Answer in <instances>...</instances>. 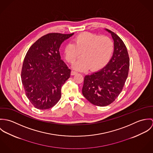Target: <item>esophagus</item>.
<instances>
[{"label":"esophagus","instance_id":"esophagus-1","mask_svg":"<svg viewBox=\"0 0 153 153\" xmlns=\"http://www.w3.org/2000/svg\"><path fill=\"white\" fill-rule=\"evenodd\" d=\"M78 74V72H76V71H71V75H76V74Z\"/></svg>","mask_w":153,"mask_h":153}]
</instances>
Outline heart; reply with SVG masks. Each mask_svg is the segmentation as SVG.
<instances>
[{"instance_id": "heart-1", "label": "heart", "mask_w": 153, "mask_h": 153, "mask_svg": "<svg viewBox=\"0 0 153 153\" xmlns=\"http://www.w3.org/2000/svg\"><path fill=\"white\" fill-rule=\"evenodd\" d=\"M114 51V44L107 36H101L89 32L77 35L73 43L66 45L64 55L66 60L74 64L79 57L82 58L74 65V68L79 71L98 70L106 65Z\"/></svg>"}]
</instances>
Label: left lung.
I'll use <instances>...</instances> for the list:
<instances>
[{"label": "left lung", "mask_w": 153, "mask_h": 153, "mask_svg": "<svg viewBox=\"0 0 153 153\" xmlns=\"http://www.w3.org/2000/svg\"><path fill=\"white\" fill-rule=\"evenodd\" d=\"M114 40L113 55L108 64L101 70L84 78L82 94L91 104L105 107L111 104L122 91L128 77L130 59L122 39L106 29Z\"/></svg>", "instance_id": "1"}]
</instances>
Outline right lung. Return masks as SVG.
Returning a JSON list of instances; mask_svg holds the SVG:
<instances>
[{
	"mask_svg": "<svg viewBox=\"0 0 153 153\" xmlns=\"http://www.w3.org/2000/svg\"><path fill=\"white\" fill-rule=\"evenodd\" d=\"M74 35L51 33L38 39L25 57L21 79L25 94L37 109L53 107L61 97V88L71 69L61 59V44Z\"/></svg>",
	"mask_w": 153,
	"mask_h": 153,
	"instance_id": "obj_1",
	"label": "right lung"
}]
</instances>
